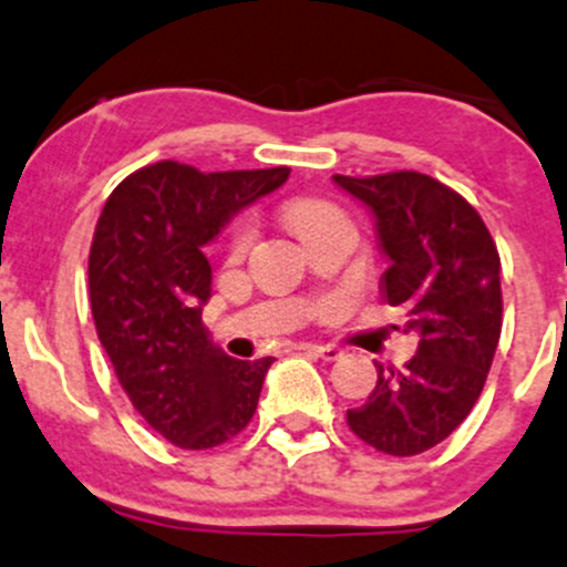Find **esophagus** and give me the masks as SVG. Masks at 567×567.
I'll use <instances>...</instances> for the list:
<instances>
[{
	"label": "esophagus",
	"mask_w": 567,
	"mask_h": 567,
	"mask_svg": "<svg viewBox=\"0 0 567 567\" xmlns=\"http://www.w3.org/2000/svg\"><path fill=\"white\" fill-rule=\"evenodd\" d=\"M307 353L318 355V359H323V361L342 359V350H339L337 344H307Z\"/></svg>",
	"instance_id": "34e87169"
}]
</instances>
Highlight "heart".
<instances>
[{
  "mask_svg": "<svg viewBox=\"0 0 567 567\" xmlns=\"http://www.w3.org/2000/svg\"><path fill=\"white\" fill-rule=\"evenodd\" d=\"M337 214H339L337 206L326 204V200H318V198H296L285 206V219H288L290 228H293L301 238H307L315 228H318V225H323L326 219L337 217ZM247 238H249L247 225H236L228 236L230 252H241V249L247 247Z\"/></svg>",
  "mask_w": 567,
  "mask_h": 567,
  "instance_id": "1",
  "label": "heart"
}]
</instances>
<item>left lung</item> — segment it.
<instances>
[{"mask_svg": "<svg viewBox=\"0 0 567 567\" xmlns=\"http://www.w3.org/2000/svg\"><path fill=\"white\" fill-rule=\"evenodd\" d=\"M369 206L389 255L383 299L408 312L419 353L402 369L378 367V385L348 410L355 437L391 456L443 443L484 391L503 331L499 255L462 195L419 171L333 176Z\"/></svg>", "mask_w": 567, "mask_h": 567, "instance_id": "left-lung-1", "label": "left lung"}]
</instances>
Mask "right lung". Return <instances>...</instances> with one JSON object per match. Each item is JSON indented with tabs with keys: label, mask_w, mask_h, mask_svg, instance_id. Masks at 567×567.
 <instances>
[{
	"label": "right lung",
	"mask_w": 567,
	"mask_h": 567,
	"mask_svg": "<svg viewBox=\"0 0 567 567\" xmlns=\"http://www.w3.org/2000/svg\"><path fill=\"white\" fill-rule=\"evenodd\" d=\"M290 168L204 174L146 165L105 200L89 249V301L118 383L154 432L187 451L228 443L252 421L274 359L238 361L208 339L204 247Z\"/></svg>",
	"instance_id": "1"
}]
</instances>
